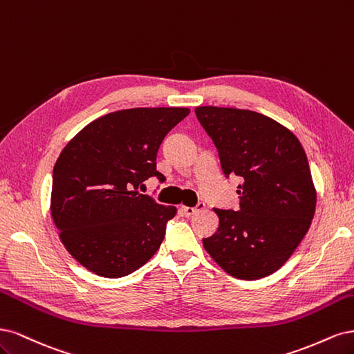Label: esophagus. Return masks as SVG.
<instances>
[{
    "instance_id": "esophagus-1",
    "label": "esophagus",
    "mask_w": 354,
    "mask_h": 354,
    "mask_svg": "<svg viewBox=\"0 0 354 354\" xmlns=\"http://www.w3.org/2000/svg\"><path fill=\"white\" fill-rule=\"evenodd\" d=\"M204 207H206V204H204V203H198L196 207H188V206H182V207H180V212H182V213H184L185 216H192L194 213H197L198 210H203Z\"/></svg>"
}]
</instances>
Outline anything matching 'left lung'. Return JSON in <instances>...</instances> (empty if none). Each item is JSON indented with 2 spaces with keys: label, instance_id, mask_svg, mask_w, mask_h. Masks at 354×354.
<instances>
[{
  "label": "left lung",
  "instance_id": "obj_1",
  "mask_svg": "<svg viewBox=\"0 0 354 354\" xmlns=\"http://www.w3.org/2000/svg\"><path fill=\"white\" fill-rule=\"evenodd\" d=\"M196 115L218 148L223 175L243 179L239 209H213L219 227L203 245L227 275L265 278L291 257L315 216L304 148L290 129L252 110L201 106Z\"/></svg>",
  "mask_w": 354,
  "mask_h": 354
}]
</instances>
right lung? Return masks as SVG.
<instances>
[{
    "mask_svg": "<svg viewBox=\"0 0 354 354\" xmlns=\"http://www.w3.org/2000/svg\"><path fill=\"white\" fill-rule=\"evenodd\" d=\"M189 115L187 107H138L109 113L79 131L53 170L51 218L67 252L104 278H122L150 260L176 214L144 196L158 147Z\"/></svg>",
    "mask_w": 354,
    "mask_h": 354,
    "instance_id": "obj_1",
    "label": "right lung"
}]
</instances>
